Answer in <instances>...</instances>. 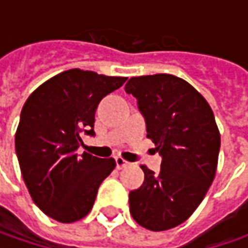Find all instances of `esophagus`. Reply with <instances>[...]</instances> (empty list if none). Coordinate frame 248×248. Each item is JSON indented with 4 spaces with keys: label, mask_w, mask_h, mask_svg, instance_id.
Segmentation results:
<instances>
[{
    "label": "esophagus",
    "mask_w": 248,
    "mask_h": 248,
    "mask_svg": "<svg viewBox=\"0 0 248 248\" xmlns=\"http://www.w3.org/2000/svg\"><path fill=\"white\" fill-rule=\"evenodd\" d=\"M114 160H116V167L119 170H121V168H124V167H127L129 164L128 161H125L123 157H114Z\"/></svg>",
    "instance_id": "esophagus-1"
}]
</instances>
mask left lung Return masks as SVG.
Here are the masks:
<instances>
[{
  "label": "left lung",
  "instance_id": "left-lung-1",
  "mask_svg": "<svg viewBox=\"0 0 248 248\" xmlns=\"http://www.w3.org/2000/svg\"><path fill=\"white\" fill-rule=\"evenodd\" d=\"M148 138L161 156L160 172L140 166L145 181L129 192V213L149 231L175 228L193 214L213 184L221 146L214 113L185 80L172 74L132 77Z\"/></svg>",
  "mask_w": 248,
  "mask_h": 248
}]
</instances>
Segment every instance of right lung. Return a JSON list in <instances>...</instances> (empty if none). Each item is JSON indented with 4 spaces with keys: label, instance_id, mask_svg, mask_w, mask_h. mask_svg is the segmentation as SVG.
Masks as SVG:
<instances>
[{
    "label": "right lung",
    "instance_id": "right-lung-1",
    "mask_svg": "<svg viewBox=\"0 0 248 248\" xmlns=\"http://www.w3.org/2000/svg\"><path fill=\"white\" fill-rule=\"evenodd\" d=\"M127 77L72 69L40 85L26 100L15 149L24 184L35 205L58 222L84 218L95 203L113 158L78 155L82 135L93 137L95 111Z\"/></svg>",
    "mask_w": 248,
    "mask_h": 248
}]
</instances>
